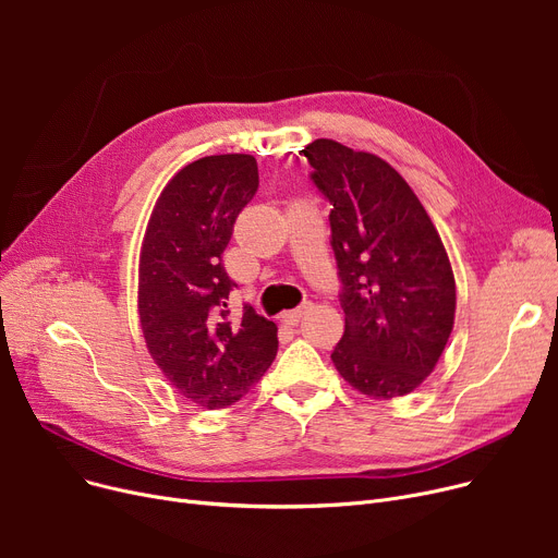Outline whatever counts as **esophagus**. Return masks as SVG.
<instances>
[{
    "label": "esophagus",
    "instance_id": "obj_1",
    "mask_svg": "<svg viewBox=\"0 0 558 558\" xmlns=\"http://www.w3.org/2000/svg\"><path fill=\"white\" fill-rule=\"evenodd\" d=\"M305 310H307V305H301L296 310H287V312L280 314V320H282V324H287V326H296L299 320H301V316L305 314Z\"/></svg>",
    "mask_w": 558,
    "mask_h": 558
}]
</instances>
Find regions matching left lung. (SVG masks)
Returning a JSON list of instances; mask_svg holds the SVG:
<instances>
[{
  "label": "left lung",
  "instance_id": "left-lung-1",
  "mask_svg": "<svg viewBox=\"0 0 558 558\" xmlns=\"http://www.w3.org/2000/svg\"><path fill=\"white\" fill-rule=\"evenodd\" d=\"M330 210L345 314L332 362L375 400L412 393L434 371L454 324V276L418 196L383 158L335 140L301 151Z\"/></svg>",
  "mask_w": 558,
  "mask_h": 558
}]
</instances>
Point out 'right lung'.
<instances>
[{
    "label": "right lung",
    "mask_w": 558,
    "mask_h": 558,
    "mask_svg": "<svg viewBox=\"0 0 558 558\" xmlns=\"http://www.w3.org/2000/svg\"><path fill=\"white\" fill-rule=\"evenodd\" d=\"M259 185L246 154L208 156L183 167L162 190L140 255V324L171 387L203 409L244 398L278 353L274 320L244 305L230 318L238 287L221 257L234 221Z\"/></svg>",
    "instance_id": "add662e5"
}]
</instances>
